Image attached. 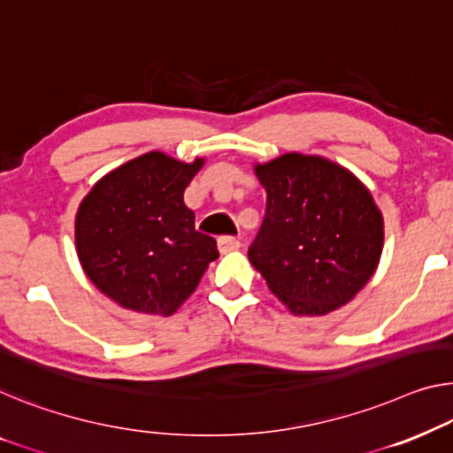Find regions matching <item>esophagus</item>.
<instances>
[{
    "mask_svg": "<svg viewBox=\"0 0 453 453\" xmlns=\"http://www.w3.org/2000/svg\"><path fill=\"white\" fill-rule=\"evenodd\" d=\"M240 248V240L235 238H229V235H224V238L218 240V250L219 254H229V252H235V250Z\"/></svg>",
    "mask_w": 453,
    "mask_h": 453,
    "instance_id": "esophagus-1",
    "label": "esophagus"
}]
</instances>
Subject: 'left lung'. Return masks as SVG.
Masks as SVG:
<instances>
[{"instance_id": "left-lung-1", "label": "left lung", "mask_w": 453, "mask_h": 453, "mask_svg": "<svg viewBox=\"0 0 453 453\" xmlns=\"http://www.w3.org/2000/svg\"><path fill=\"white\" fill-rule=\"evenodd\" d=\"M266 215L250 262L293 315L319 317L366 287L384 246V219L368 187L337 162L287 152L256 162Z\"/></svg>"}]
</instances>
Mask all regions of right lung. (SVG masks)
<instances>
[{"label": "right lung", "instance_id": "add662e5", "mask_svg": "<svg viewBox=\"0 0 453 453\" xmlns=\"http://www.w3.org/2000/svg\"><path fill=\"white\" fill-rule=\"evenodd\" d=\"M205 158L183 162L152 150L101 177L75 215L87 279L119 307L173 315L195 293L215 240L195 229L183 193Z\"/></svg>", "mask_w": 453, "mask_h": 453}]
</instances>
